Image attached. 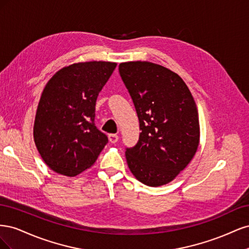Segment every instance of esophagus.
I'll return each mask as SVG.
<instances>
[{"mask_svg": "<svg viewBox=\"0 0 249 249\" xmlns=\"http://www.w3.org/2000/svg\"><path fill=\"white\" fill-rule=\"evenodd\" d=\"M108 138H109V141L111 143H116L117 140H118V136L116 134H109L108 135Z\"/></svg>", "mask_w": 249, "mask_h": 249, "instance_id": "esophagus-1", "label": "esophagus"}]
</instances>
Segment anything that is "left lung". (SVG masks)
Segmentation results:
<instances>
[{"label": "left lung", "mask_w": 249, "mask_h": 249, "mask_svg": "<svg viewBox=\"0 0 249 249\" xmlns=\"http://www.w3.org/2000/svg\"><path fill=\"white\" fill-rule=\"evenodd\" d=\"M136 109L141 133L125 149L131 172L150 187L168 184L184 170L199 144L196 104L178 73L147 61L119 64Z\"/></svg>", "instance_id": "1"}]
</instances>
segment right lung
<instances>
[{
  "label": "right lung",
  "mask_w": 249,
  "mask_h": 249,
  "mask_svg": "<svg viewBox=\"0 0 249 249\" xmlns=\"http://www.w3.org/2000/svg\"><path fill=\"white\" fill-rule=\"evenodd\" d=\"M116 63L90 61L65 66L44 87L34 122V141L48 166L76 177L95 163L108 137L94 124L97 95Z\"/></svg>",
  "instance_id": "right-lung-1"
}]
</instances>
